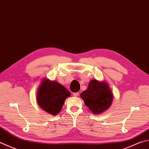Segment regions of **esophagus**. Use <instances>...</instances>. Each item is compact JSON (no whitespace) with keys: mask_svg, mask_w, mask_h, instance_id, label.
Returning a JSON list of instances; mask_svg holds the SVG:
<instances>
[{"mask_svg":"<svg viewBox=\"0 0 149 149\" xmlns=\"http://www.w3.org/2000/svg\"><path fill=\"white\" fill-rule=\"evenodd\" d=\"M72 95H73V96H74V97H78V95H79V93H78V92L74 93L72 94Z\"/></svg>","mask_w":149,"mask_h":149,"instance_id":"1","label":"esophagus"}]
</instances>
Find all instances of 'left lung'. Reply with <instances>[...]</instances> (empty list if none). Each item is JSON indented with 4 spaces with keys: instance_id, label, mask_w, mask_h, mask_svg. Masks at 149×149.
I'll use <instances>...</instances> for the list:
<instances>
[{
    "instance_id": "left-lung-1",
    "label": "left lung",
    "mask_w": 149,
    "mask_h": 149,
    "mask_svg": "<svg viewBox=\"0 0 149 149\" xmlns=\"http://www.w3.org/2000/svg\"><path fill=\"white\" fill-rule=\"evenodd\" d=\"M86 106L94 114H100L108 109L113 101L109 86L105 82L93 80L89 83L88 88L80 94Z\"/></svg>"
}]
</instances>
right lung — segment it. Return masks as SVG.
<instances>
[{
  "instance_id": "right-lung-1",
  "label": "right lung",
  "mask_w": 149,
  "mask_h": 149,
  "mask_svg": "<svg viewBox=\"0 0 149 149\" xmlns=\"http://www.w3.org/2000/svg\"><path fill=\"white\" fill-rule=\"evenodd\" d=\"M71 93L61 84L55 81L44 79L38 88L37 101L39 106L53 116H56Z\"/></svg>"
}]
</instances>
